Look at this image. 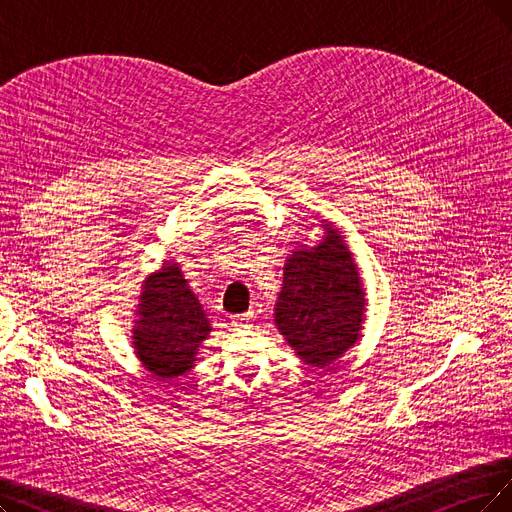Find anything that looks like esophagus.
Wrapping results in <instances>:
<instances>
[{
    "label": "esophagus",
    "instance_id": "esophagus-1",
    "mask_svg": "<svg viewBox=\"0 0 512 512\" xmlns=\"http://www.w3.org/2000/svg\"><path fill=\"white\" fill-rule=\"evenodd\" d=\"M254 323V311H248V313H241V315H233L231 317V327L233 330H248V327H252Z\"/></svg>",
    "mask_w": 512,
    "mask_h": 512
}]
</instances>
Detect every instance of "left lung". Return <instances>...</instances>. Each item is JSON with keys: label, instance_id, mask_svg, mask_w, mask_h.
Segmentation results:
<instances>
[{"label": "left lung", "instance_id": "8db88e82", "mask_svg": "<svg viewBox=\"0 0 512 512\" xmlns=\"http://www.w3.org/2000/svg\"><path fill=\"white\" fill-rule=\"evenodd\" d=\"M363 313L359 269L338 229L325 227L319 245L285 260L275 323L304 363L325 367L355 346Z\"/></svg>", "mask_w": 512, "mask_h": 512}]
</instances>
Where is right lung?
I'll list each match as a JSON object with an SVG mask.
<instances>
[{
    "label": "right lung",
    "mask_w": 512,
    "mask_h": 512,
    "mask_svg": "<svg viewBox=\"0 0 512 512\" xmlns=\"http://www.w3.org/2000/svg\"><path fill=\"white\" fill-rule=\"evenodd\" d=\"M136 315L132 340L142 365L157 380L187 374L212 327L178 262L166 260L147 277Z\"/></svg>",
    "instance_id": "1"
}]
</instances>
